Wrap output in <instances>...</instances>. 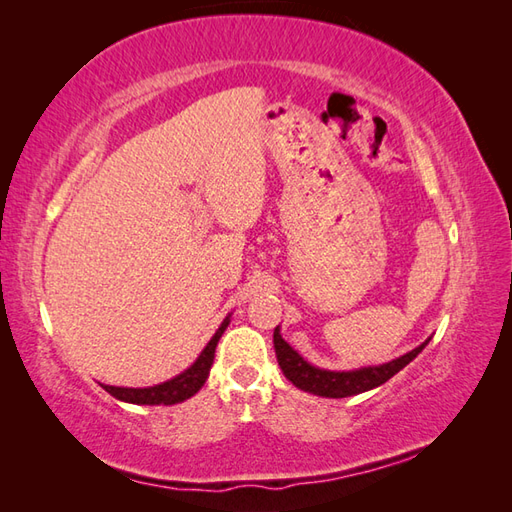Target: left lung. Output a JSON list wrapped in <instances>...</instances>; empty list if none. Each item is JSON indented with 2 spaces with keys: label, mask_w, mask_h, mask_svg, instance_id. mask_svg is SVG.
Here are the masks:
<instances>
[{
  "label": "left lung",
  "mask_w": 512,
  "mask_h": 512,
  "mask_svg": "<svg viewBox=\"0 0 512 512\" xmlns=\"http://www.w3.org/2000/svg\"><path fill=\"white\" fill-rule=\"evenodd\" d=\"M273 341H275L277 363L290 383L303 391H308V394L323 396V398L356 396V394H363V391H369L387 383L391 376L398 374L402 367H407L413 358L424 350V345L429 343L427 339L422 345H418L416 350H411L405 356L394 358V361L383 363V365H369L361 369H352V372H330V369L314 367L308 361H303V356L292 350V347L281 339L279 325L275 328Z\"/></svg>",
  "instance_id": "obj_1"
}]
</instances>
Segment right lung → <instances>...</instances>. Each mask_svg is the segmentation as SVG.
<instances>
[{"instance_id": "1", "label": "right lung", "mask_w": 512, "mask_h": 512, "mask_svg": "<svg viewBox=\"0 0 512 512\" xmlns=\"http://www.w3.org/2000/svg\"><path fill=\"white\" fill-rule=\"evenodd\" d=\"M231 323V314L222 321L220 328L213 334V339L206 343L200 356L195 358V363L184 369L182 374L176 378L167 380V383H160L154 387H114V385H101L107 394H112L114 398L123 400V402H132V405H176V402H184L191 398L193 394H198L202 385L209 378L213 358H215V347L220 336L224 334L226 325Z\"/></svg>"}]
</instances>
